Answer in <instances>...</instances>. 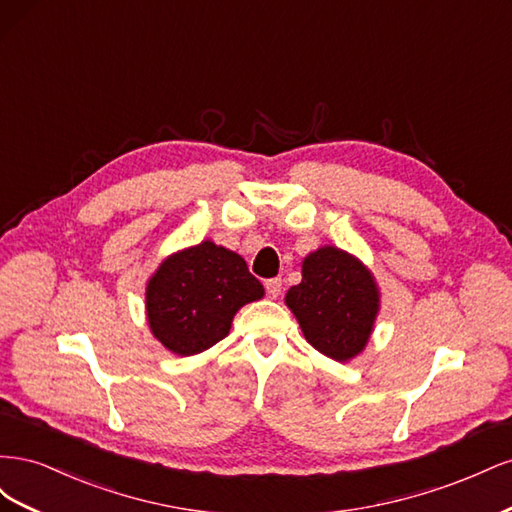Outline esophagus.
Listing matches in <instances>:
<instances>
[{"label":"esophagus","instance_id":"esophagus-1","mask_svg":"<svg viewBox=\"0 0 512 512\" xmlns=\"http://www.w3.org/2000/svg\"><path fill=\"white\" fill-rule=\"evenodd\" d=\"M265 288H267V294L271 299H277V297H280V292H282V280H280V277H271V280L265 282Z\"/></svg>","mask_w":512,"mask_h":512}]
</instances>
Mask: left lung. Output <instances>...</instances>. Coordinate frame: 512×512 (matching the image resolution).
Masks as SVG:
<instances>
[{
  "label": "left lung",
  "instance_id": "obj_1",
  "mask_svg": "<svg viewBox=\"0 0 512 512\" xmlns=\"http://www.w3.org/2000/svg\"><path fill=\"white\" fill-rule=\"evenodd\" d=\"M309 344L335 361L359 354L378 314L374 277L354 256L320 247L303 260V280L286 294Z\"/></svg>",
  "mask_w": 512,
  "mask_h": 512
}]
</instances>
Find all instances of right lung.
Masks as SVG:
<instances>
[{
	"label": "right lung",
	"mask_w": 512,
	"mask_h": 512,
	"mask_svg": "<svg viewBox=\"0 0 512 512\" xmlns=\"http://www.w3.org/2000/svg\"><path fill=\"white\" fill-rule=\"evenodd\" d=\"M262 294L239 254L203 241L164 260L149 280V327L170 352L198 354L224 339L239 307Z\"/></svg>",
	"instance_id": "obj_1"
}]
</instances>
